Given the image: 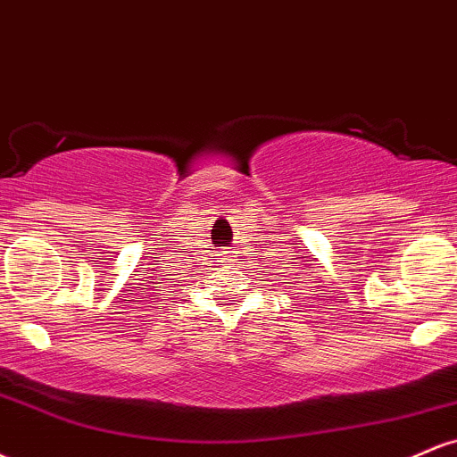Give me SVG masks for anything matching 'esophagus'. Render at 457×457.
Listing matches in <instances>:
<instances>
[{
	"label": "esophagus",
	"instance_id": "esophagus-1",
	"mask_svg": "<svg viewBox=\"0 0 457 457\" xmlns=\"http://www.w3.org/2000/svg\"><path fill=\"white\" fill-rule=\"evenodd\" d=\"M228 262H234V260H228Z\"/></svg>",
	"mask_w": 457,
	"mask_h": 457
}]
</instances>
